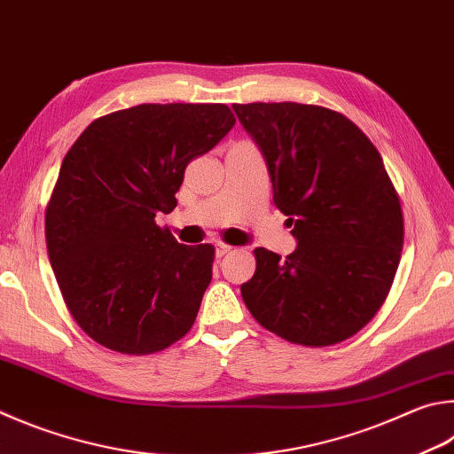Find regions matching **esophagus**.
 I'll return each mask as SVG.
<instances>
[{
    "mask_svg": "<svg viewBox=\"0 0 454 454\" xmlns=\"http://www.w3.org/2000/svg\"><path fill=\"white\" fill-rule=\"evenodd\" d=\"M232 250H234L232 246H228V244H224V242H218V244H216V255H218V258H222V255L230 254Z\"/></svg>",
    "mask_w": 454,
    "mask_h": 454,
    "instance_id": "1",
    "label": "esophagus"
}]
</instances>
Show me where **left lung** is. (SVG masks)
<instances>
[{
    "label": "left lung",
    "instance_id": "obj_1",
    "mask_svg": "<svg viewBox=\"0 0 454 454\" xmlns=\"http://www.w3.org/2000/svg\"><path fill=\"white\" fill-rule=\"evenodd\" d=\"M266 159L274 204L298 240L290 255L255 248L246 308L286 341L349 340L381 309L403 250L399 194L356 122L317 105H234Z\"/></svg>",
    "mask_w": 454,
    "mask_h": 454
}]
</instances>
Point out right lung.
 Wrapping results in <instances>:
<instances>
[{
	"label": "right lung",
	"mask_w": 454,
	"mask_h": 454,
	"mask_svg": "<svg viewBox=\"0 0 454 454\" xmlns=\"http://www.w3.org/2000/svg\"><path fill=\"white\" fill-rule=\"evenodd\" d=\"M226 105L145 103L95 119L65 154L45 210L53 274L73 319L106 349L148 356L184 337L212 279L214 246L178 244L188 162L234 127Z\"/></svg>",
	"instance_id": "1"
}]
</instances>
